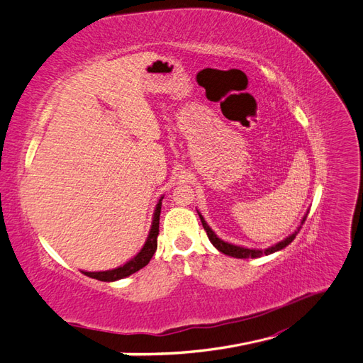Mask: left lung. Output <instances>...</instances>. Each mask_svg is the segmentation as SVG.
Masks as SVG:
<instances>
[{"instance_id":"obj_1","label":"left lung","mask_w":363,"mask_h":363,"mask_svg":"<svg viewBox=\"0 0 363 363\" xmlns=\"http://www.w3.org/2000/svg\"><path fill=\"white\" fill-rule=\"evenodd\" d=\"M198 215H199V218H201V222H202V227H203V230L207 231V236H208V239H210V242L215 245L220 253H224V255H228V256H231V257H238V259H248V257H261V256H267V255H272V253H274V252H279V250H282V248H285L286 245H290L293 240H294V238H296V235L299 233V230L302 228V225H303V222H305V219H306V215L302 218V222H301V225L297 227V230L294 231L293 235H290L288 238H285L284 240H281V242H277L276 245H273V247H270V248H265V250H256V248H245V247H238V245H233V244H228V242H225V240H222V239H219L216 235H215V231H213L210 227H208V224L206 222V219L202 218V215L201 213L198 211Z\"/></svg>"}]
</instances>
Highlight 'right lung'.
Masks as SVG:
<instances>
[{
  "label": "right lung",
  "mask_w": 363,
  "mask_h": 363,
  "mask_svg": "<svg viewBox=\"0 0 363 363\" xmlns=\"http://www.w3.org/2000/svg\"><path fill=\"white\" fill-rule=\"evenodd\" d=\"M161 206H162V198L160 199V202L156 203V208L153 213V222H152V228L150 233H148V238L145 240L144 247L141 248L133 259L124 265H121L118 268H113V270H107V272H82L86 276L98 279V281L102 282H113V281H119V279H124L130 274H133L136 272L144 268L150 259L153 257L156 248H157V235H160V215H161Z\"/></svg>",
  "instance_id": "1"
}]
</instances>
